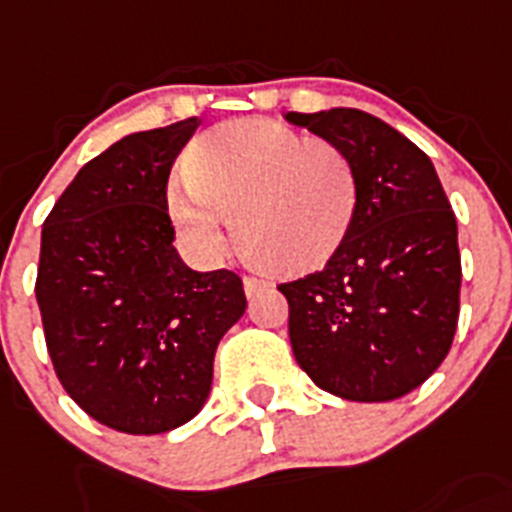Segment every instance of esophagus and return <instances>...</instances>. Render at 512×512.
I'll list each match as a JSON object with an SVG mask.
<instances>
[{"mask_svg": "<svg viewBox=\"0 0 512 512\" xmlns=\"http://www.w3.org/2000/svg\"><path fill=\"white\" fill-rule=\"evenodd\" d=\"M242 285H245L247 298H252V295L260 293L262 288H267V280H260V278H252V275H247V278L242 280Z\"/></svg>", "mask_w": 512, "mask_h": 512, "instance_id": "1", "label": "esophagus"}]
</instances>
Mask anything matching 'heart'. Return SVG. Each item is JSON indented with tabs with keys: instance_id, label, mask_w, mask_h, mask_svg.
Returning <instances> with one entry per match:
<instances>
[{
	"instance_id": "1",
	"label": "heart",
	"mask_w": 512,
	"mask_h": 512,
	"mask_svg": "<svg viewBox=\"0 0 512 512\" xmlns=\"http://www.w3.org/2000/svg\"><path fill=\"white\" fill-rule=\"evenodd\" d=\"M247 250L280 267H310L341 247L358 212L351 156L270 118L217 126L171 179L169 214L207 260L227 250L232 212Z\"/></svg>"
}]
</instances>
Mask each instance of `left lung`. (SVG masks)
Returning <instances> with one entry per match:
<instances>
[{"mask_svg":"<svg viewBox=\"0 0 512 512\" xmlns=\"http://www.w3.org/2000/svg\"><path fill=\"white\" fill-rule=\"evenodd\" d=\"M336 143L358 174V212L326 267L278 285L300 369L333 396L391 401L450 353L460 318L457 219L432 161L371 113H285Z\"/></svg>","mask_w":512,"mask_h":512,"instance_id":"8db88e82","label":"left lung"}]
</instances>
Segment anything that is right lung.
<instances>
[{
  "instance_id": "obj_1",
  "label": "right lung",
  "mask_w": 512,
  "mask_h": 512,
  "mask_svg": "<svg viewBox=\"0 0 512 512\" xmlns=\"http://www.w3.org/2000/svg\"><path fill=\"white\" fill-rule=\"evenodd\" d=\"M199 118L131 133L78 171L42 224L35 295L62 389L126 434L181 427L247 308L240 275L181 262L166 181Z\"/></svg>"
}]
</instances>
